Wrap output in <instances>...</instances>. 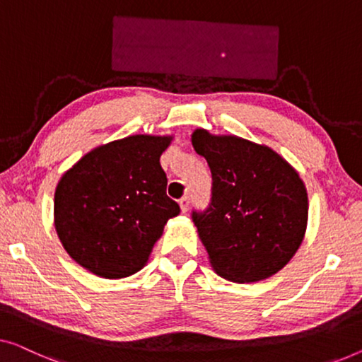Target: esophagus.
<instances>
[{"mask_svg":"<svg viewBox=\"0 0 362 362\" xmlns=\"http://www.w3.org/2000/svg\"><path fill=\"white\" fill-rule=\"evenodd\" d=\"M180 207L182 212H187V209H189V196H182L180 199Z\"/></svg>","mask_w":362,"mask_h":362,"instance_id":"esophagus-1","label":"esophagus"}]
</instances>
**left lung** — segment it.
<instances>
[{
	"label": "left lung",
	"mask_w": 362,
	"mask_h": 362,
	"mask_svg": "<svg viewBox=\"0 0 362 362\" xmlns=\"http://www.w3.org/2000/svg\"><path fill=\"white\" fill-rule=\"evenodd\" d=\"M192 146L207 160L212 196L192 222L214 271L256 282L289 263L307 228L308 199L298 173L271 150L235 135L197 129Z\"/></svg>",
	"instance_id": "left-lung-1"
}]
</instances>
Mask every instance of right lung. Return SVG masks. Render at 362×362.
<instances>
[{"label":"right lung","instance_id":"right-lung-1","mask_svg":"<svg viewBox=\"0 0 362 362\" xmlns=\"http://www.w3.org/2000/svg\"><path fill=\"white\" fill-rule=\"evenodd\" d=\"M171 137L130 135L91 150L55 189V230L66 253L104 279L140 271L180 206L166 196L160 156Z\"/></svg>","mask_w":362,"mask_h":362}]
</instances>
